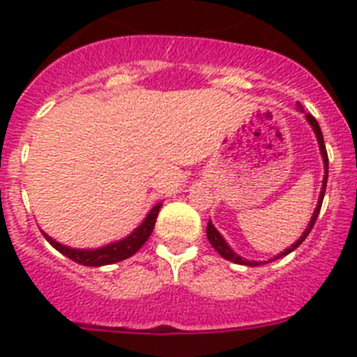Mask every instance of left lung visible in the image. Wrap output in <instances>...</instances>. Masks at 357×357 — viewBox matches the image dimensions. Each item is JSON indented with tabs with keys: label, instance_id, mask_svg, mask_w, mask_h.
<instances>
[{
	"label": "left lung",
	"instance_id": "1",
	"mask_svg": "<svg viewBox=\"0 0 357 357\" xmlns=\"http://www.w3.org/2000/svg\"><path fill=\"white\" fill-rule=\"evenodd\" d=\"M296 107H298V110L301 112H304V109H302L301 103H296ZM305 119L309 121V125L313 127L314 134H317V139H318V146H320V153L321 157H324V168H326V175H324V182H321V191H320V198H318V204H317V209H314L313 216H311V222H309L307 229L304 230V234L301 236V239H296L295 243H293L291 247L286 248L284 252H280L279 255H277L275 259H279V257H282V255H288L289 252L295 250L296 247H301V243L304 241L305 238H307V234L311 232V229H313L314 222H317V218L318 214H320V207H321V202H324V195H326V188H327V173H329V159H327V150H326V144H324V135H321V130H320V125H318L317 119L313 118L311 114H305ZM207 239H209V243L214 247V250L218 252V254L222 255V257H225L227 261H232V263L236 264H247V266H259V261H247V259H243V257H239L236 252H232V248L227 245V241L223 239V236L220 234L216 230V227L213 225V223H207ZM270 263V261H268Z\"/></svg>",
	"mask_w": 357,
	"mask_h": 357
}]
</instances>
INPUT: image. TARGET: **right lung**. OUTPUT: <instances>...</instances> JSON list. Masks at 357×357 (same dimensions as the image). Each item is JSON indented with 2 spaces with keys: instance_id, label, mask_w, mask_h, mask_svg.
Instances as JSON below:
<instances>
[{
  "instance_id": "right-lung-1",
  "label": "right lung",
  "mask_w": 357,
  "mask_h": 357,
  "mask_svg": "<svg viewBox=\"0 0 357 357\" xmlns=\"http://www.w3.org/2000/svg\"><path fill=\"white\" fill-rule=\"evenodd\" d=\"M160 206H162V204H157L155 207H151V211L146 214L143 223H141V225L137 227L130 236L119 239V241L109 243V245H105V247L94 248V250L66 247V245H62V243L50 238L48 234H44V232L43 234L44 238H46V241H48L53 248H56L61 254H64L66 257H69V259L75 261V263L84 264V266H105V264L119 263V261L127 259V257H132L135 252L143 247L144 243H146V239L151 236L153 227H155V220H157V214H159L160 211Z\"/></svg>"
}]
</instances>
